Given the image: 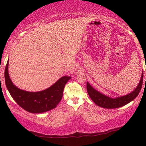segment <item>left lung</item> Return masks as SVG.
I'll list each match as a JSON object with an SVG mask.
<instances>
[{
  "label": "left lung",
  "instance_id": "8db88e82",
  "mask_svg": "<svg viewBox=\"0 0 146 146\" xmlns=\"http://www.w3.org/2000/svg\"><path fill=\"white\" fill-rule=\"evenodd\" d=\"M146 80V78H145ZM143 83V71L141 78L134 90L127 95L121 96L116 98H111L105 95H103L99 91L96 90L87 82V91L89 96L94 103L101 108L106 109H115L120 108L131 102L137 97L141 90Z\"/></svg>",
  "mask_w": 146,
  "mask_h": 146
}]
</instances>
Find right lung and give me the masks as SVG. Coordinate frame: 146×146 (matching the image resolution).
<instances>
[{"instance_id":"add662e5","label":"right lung","mask_w":146,"mask_h":146,"mask_svg":"<svg viewBox=\"0 0 146 146\" xmlns=\"http://www.w3.org/2000/svg\"><path fill=\"white\" fill-rule=\"evenodd\" d=\"M9 60L4 72L5 82L7 89L14 100L27 111L41 113L55 108L62 98L66 84L71 78L64 76L46 90L38 92H30L21 90L13 84L8 73Z\"/></svg>"}]
</instances>
